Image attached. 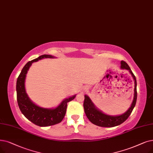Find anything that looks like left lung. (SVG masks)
<instances>
[{
  "label": "left lung",
  "mask_w": 153,
  "mask_h": 153,
  "mask_svg": "<svg viewBox=\"0 0 153 153\" xmlns=\"http://www.w3.org/2000/svg\"><path fill=\"white\" fill-rule=\"evenodd\" d=\"M121 68L123 69H127L129 71L131 74L132 75L134 80V96L133 101L132 102L131 107L129 109L126 111L125 113L120 116H112L106 115L101 111L98 110L92 102L89 97L85 95L84 96V109L85 114L88 118L89 120L92 123L96 126H101V127H105V128H111L114 127V126L120 125L123 123H124L126 119H127L131 112L133 110L134 106L136 103L137 100V82L135 76L134 75L133 72H132L128 64L125 61H121Z\"/></svg>",
  "instance_id": "8db88e82"
}]
</instances>
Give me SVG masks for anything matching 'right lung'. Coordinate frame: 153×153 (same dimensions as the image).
I'll return each instance as SVG.
<instances>
[{
	"instance_id": "add662e5",
	"label": "right lung",
	"mask_w": 153,
	"mask_h": 153,
	"mask_svg": "<svg viewBox=\"0 0 153 153\" xmlns=\"http://www.w3.org/2000/svg\"><path fill=\"white\" fill-rule=\"evenodd\" d=\"M51 55H42L26 64L19 74L16 84L17 100L20 110L24 116L32 123L41 127L52 126L61 123L64 119L68 103L73 100L76 95L67 98L61 103L56 109H50L40 108L33 103L27 96L25 89V79L27 72L34 62L43 58H53Z\"/></svg>"
}]
</instances>
